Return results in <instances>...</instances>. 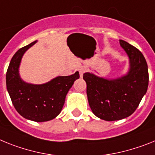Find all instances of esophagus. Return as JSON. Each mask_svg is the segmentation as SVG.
Listing matches in <instances>:
<instances>
[{
  "mask_svg": "<svg viewBox=\"0 0 155 155\" xmlns=\"http://www.w3.org/2000/svg\"><path fill=\"white\" fill-rule=\"evenodd\" d=\"M86 68H79V76H80V77H83V74H84V72H86Z\"/></svg>",
  "mask_w": 155,
  "mask_h": 155,
  "instance_id": "obj_1",
  "label": "esophagus"
}]
</instances>
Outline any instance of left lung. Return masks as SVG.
<instances>
[{
    "label": "left lung",
    "instance_id": "8db88e82",
    "mask_svg": "<svg viewBox=\"0 0 155 155\" xmlns=\"http://www.w3.org/2000/svg\"><path fill=\"white\" fill-rule=\"evenodd\" d=\"M119 44L130 60L127 73L117 79H105L83 74L88 102L93 113L105 121H116L131 115L148 87V68L143 54L124 40Z\"/></svg>",
    "mask_w": 155,
    "mask_h": 155
}]
</instances>
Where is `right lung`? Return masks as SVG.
<instances>
[{
    "label": "right lung",
    "mask_w": 155,
    "mask_h": 155,
    "mask_svg": "<svg viewBox=\"0 0 155 155\" xmlns=\"http://www.w3.org/2000/svg\"><path fill=\"white\" fill-rule=\"evenodd\" d=\"M37 42L21 48L15 54L7 70L6 85L16 111L26 119L42 122L52 120L60 114L65 97L79 74L76 72L71 76H57L43 84L23 81L19 75L21 60L25 52Z\"/></svg>",
    "instance_id": "1"
}]
</instances>
